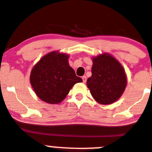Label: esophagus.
Segmentation results:
<instances>
[{
  "label": "esophagus",
  "instance_id": "obj_1",
  "mask_svg": "<svg viewBox=\"0 0 152 152\" xmlns=\"http://www.w3.org/2000/svg\"><path fill=\"white\" fill-rule=\"evenodd\" d=\"M82 79H83V83H86V80H87V79H86V76H83V77H82Z\"/></svg>",
  "mask_w": 152,
  "mask_h": 152
}]
</instances>
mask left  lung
Wrapping results in <instances>:
<instances>
[{"instance_id":"8db88e82","label":"left lung","mask_w":152,"mask_h":152,"mask_svg":"<svg viewBox=\"0 0 152 152\" xmlns=\"http://www.w3.org/2000/svg\"><path fill=\"white\" fill-rule=\"evenodd\" d=\"M86 83L96 102L110 104L122 95L126 86V76L114 57L103 54L93 58L91 76Z\"/></svg>"}]
</instances>
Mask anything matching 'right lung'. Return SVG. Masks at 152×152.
<instances>
[{
	"mask_svg": "<svg viewBox=\"0 0 152 152\" xmlns=\"http://www.w3.org/2000/svg\"><path fill=\"white\" fill-rule=\"evenodd\" d=\"M68 58L67 54L53 51L44 56L32 69L30 83L44 102L60 103L76 83L83 82L69 66Z\"/></svg>",
	"mask_w": 152,
	"mask_h": 152,
	"instance_id": "add662e5",
	"label": "right lung"
}]
</instances>
